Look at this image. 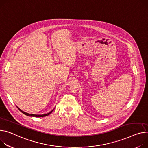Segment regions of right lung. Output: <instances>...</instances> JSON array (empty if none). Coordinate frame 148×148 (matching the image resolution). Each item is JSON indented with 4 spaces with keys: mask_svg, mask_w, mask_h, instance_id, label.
I'll return each mask as SVG.
<instances>
[{
    "mask_svg": "<svg viewBox=\"0 0 148 148\" xmlns=\"http://www.w3.org/2000/svg\"><path fill=\"white\" fill-rule=\"evenodd\" d=\"M18 108L19 109V110L21 111V112H22V113L23 114H25V115H27V116H31V117H45V116H49V114H50L53 111V110H54V109L52 110V111H51L50 112H49V113H47V114H42V115H37V114H28V113H27V112H24V111H22L21 109H19L18 107Z\"/></svg>",
    "mask_w": 148,
    "mask_h": 148,
    "instance_id": "1",
    "label": "right lung"
}]
</instances>
